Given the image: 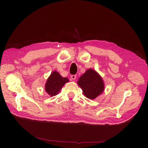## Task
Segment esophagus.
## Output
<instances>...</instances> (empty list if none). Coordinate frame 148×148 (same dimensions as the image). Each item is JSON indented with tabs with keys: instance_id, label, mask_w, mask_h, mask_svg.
<instances>
[{
	"instance_id": "1",
	"label": "esophagus",
	"mask_w": 148,
	"mask_h": 148,
	"mask_svg": "<svg viewBox=\"0 0 148 148\" xmlns=\"http://www.w3.org/2000/svg\"><path fill=\"white\" fill-rule=\"evenodd\" d=\"M71 80H75L76 79V75H71Z\"/></svg>"
}]
</instances>
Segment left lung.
Wrapping results in <instances>:
<instances>
[{"mask_svg":"<svg viewBox=\"0 0 148 148\" xmlns=\"http://www.w3.org/2000/svg\"><path fill=\"white\" fill-rule=\"evenodd\" d=\"M77 84L82 89L84 95L90 99H94L101 94L105 88L101 76L92 68L86 70L79 77Z\"/></svg>","mask_w":148,"mask_h":148,"instance_id":"left-lung-1","label":"left lung"}]
</instances>
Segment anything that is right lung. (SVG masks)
Returning <instances> with one entry per match:
<instances>
[{"label": "right lung", "instance_id": "obj_1", "mask_svg": "<svg viewBox=\"0 0 148 148\" xmlns=\"http://www.w3.org/2000/svg\"><path fill=\"white\" fill-rule=\"evenodd\" d=\"M69 82L66 77H62L56 71H53L45 84V90L50 97L58 95L66 83Z\"/></svg>", "mask_w": 148, "mask_h": 148}]
</instances>
